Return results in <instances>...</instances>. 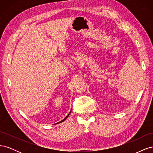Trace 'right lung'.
Returning <instances> with one entry per match:
<instances>
[{"instance_id": "right-lung-1", "label": "right lung", "mask_w": 153, "mask_h": 153, "mask_svg": "<svg viewBox=\"0 0 153 153\" xmlns=\"http://www.w3.org/2000/svg\"><path fill=\"white\" fill-rule=\"evenodd\" d=\"M71 110L70 111V112H69L68 114V115H67V116L65 117V118H64L63 120H62V121H60V122H59V123H56V124H59V123H62V122H63V121H65V120L68 117V116H69V115H70V114H71Z\"/></svg>"}]
</instances>
